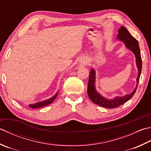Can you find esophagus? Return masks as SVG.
I'll return each mask as SVG.
<instances>
[{"mask_svg":"<svg viewBox=\"0 0 151 151\" xmlns=\"http://www.w3.org/2000/svg\"><path fill=\"white\" fill-rule=\"evenodd\" d=\"M86 63V61H82V63H83V64H85Z\"/></svg>","mask_w":151,"mask_h":151,"instance_id":"1","label":"esophagus"}]
</instances>
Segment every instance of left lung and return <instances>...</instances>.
Here are the masks:
<instances>
[{
  "label": "left lung",
  "instance_id": "8db88e82",
  "mask_svg": "<svg viewBox=\"0 0 151 151\" xmlns=\"http://www.w3.org/2000/svg\"><path fill=\"white\" fill-rule=\"evenodd\" d=\"M116 38L120 41H122L126 48L131 50L135 55L136 65L138 70L137 77L136 79L137 84L135 89L130 93L126 94L124 96H116L113 99L105 98L97 92L96 89V70L95 69H91L90 72L89 81H88V95L91 101L95 104L109 109L119 107V106L122 105L123 103L128 101L134 96L137 90L141 73V69H142V61H141V52L139 47L138 41L134 37H132L126 28L123 26L119 29V34L116 36Z\"/></svg>",
  "mask_w": 151,
  "mask_h": 151
}]
</instances>
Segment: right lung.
Wrapping results in <instances>:
<instances>
[{
    "label": "right lung",
    "mask_w": 151,
    "mask_h": 151,
    "mask_svg": "<svg viewBox=\"0 0 151 151\" xmlns=\"http://www.w3.org/2000/svg\"><path fill=\"white\" fill-rule=\"evenodd\" d=\"M58 94V91L55 94L54 96H52V97H50V98H49L48 99L44 100V101H42L35 103H33V104L29 105V107L32 108V109H37V108H41V107H45V106H46V105H48L50 104V103H52L53 101H54V99H55V97H57Z\"/></svg>",
    "instance_id": "right-lung-1"
}]
</instances>
